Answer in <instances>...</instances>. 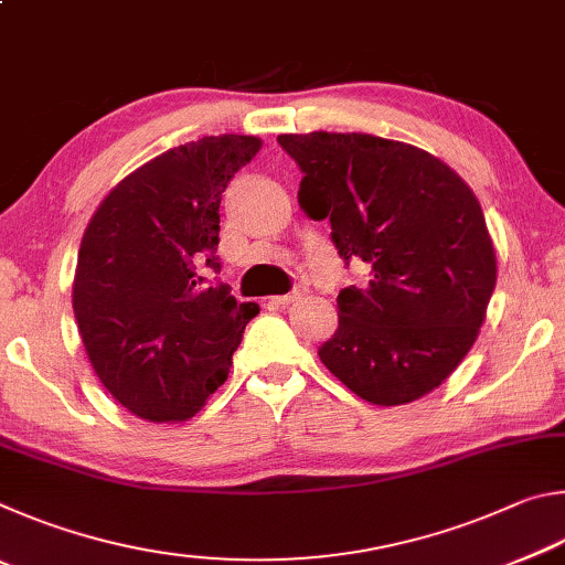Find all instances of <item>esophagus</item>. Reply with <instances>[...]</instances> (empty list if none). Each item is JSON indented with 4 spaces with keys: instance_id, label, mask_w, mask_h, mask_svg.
Returning a JSON list of instances; mask_svg holds the SVG:
<instances>
[{
    "instance_id": "34e87169",
    "label": "esophagus",
    "mask_w": 565,
    "mask_h": 565,
    "mask_svg": "<svg viewBox=\"0 0 565 565\" xmlns=\"http://www.w3.org/2000/svg\"><path fill=\"white\" fill-rule=\"evenodd\" d=\"M301 296H303V289H296V291H291V294L274 296L271 303H274V306H289V303H294L296 299H301Z\"/></svg>"
}]
</instances>
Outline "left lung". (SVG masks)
Masks as SVG:
<instances>
[{"label": "left lung", "mask_w": 565, "mask_h": 565, "mask_svg": "<svg viewBox=\"0 0 565 565\" xmlns=\"http://www.w3.org/2000/svg\"><path fill=\"white\" fill-rule=\"evenodd\" d=\"M299 204L329 218L343 259L371 269L337 296L319 359L376 406L431 394L471 351L495 286V248L471 186L428 151L356 131L281 134Z\"/></svg>", "instance_id": "1"}]
</instances>
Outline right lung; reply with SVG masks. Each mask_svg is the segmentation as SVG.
Returning <instances> with one entry per match:
<instances>
[{"label": "right lung", "mask_w": 565, "mask_h": 565, "mask_svg": "<svg viewBox=\"0 0 565 565\" xmlns=\"http://www.w3.org/2000/svg\"><path fill=\"white\" fill-rule=\"evenodd\" d=\"M262 149L222 134L164 151L124 177L84 228L72 306L94 374L129 414L177 424L224 384L259 303L218 271V204Z\"/></svg>", "instance_id": "right-lung-1"}]
</instances>
